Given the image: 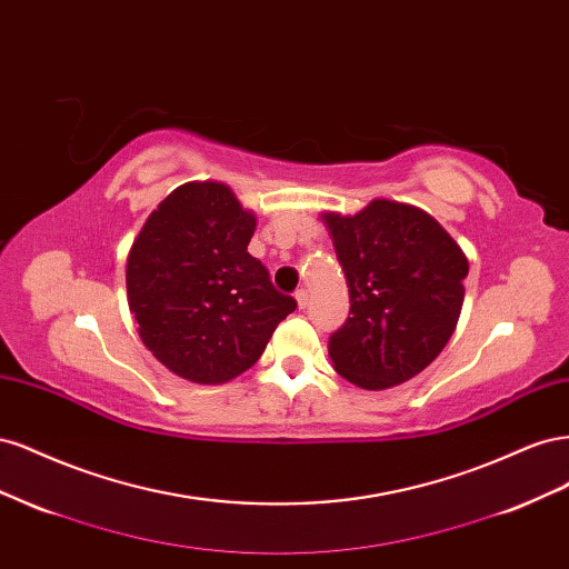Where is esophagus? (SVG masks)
<instances>
[{"label": "esophagus", "instance_id": "esophagus-1", "mask_svg": "<svg viewBox=\"0 0 569 569\" xmlns=\"http://www.w3.org/2000/svg\"><path fill=\"white\" fill-rule=\"evenodd\" d=\"M297 303H299V308H306V306H308V291H306V289H299V291H297Z\"/></svg>", "mask_w": 569, "mask_h": 569}]
</instances>
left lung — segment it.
Wrapping results in <instances>:
<instances>
[{
	"label": "left lung",
	"instance_id": "8db88e82",
	"mask_svg": "<svg viewBox=\"0 0 569 569\" xmlns=\"http://www.w3.org/2000/svg\"><path fill=\"white\" fill-rule=\"evenodd\" d=\"M325 222L351 299L327 343L335 370L372 391L410 380L456 330L468 258L432 216L399 201L375 199Z\"/></svg>",
	"mask_w": 569,
	"mask_h": 569
}]
</instances>
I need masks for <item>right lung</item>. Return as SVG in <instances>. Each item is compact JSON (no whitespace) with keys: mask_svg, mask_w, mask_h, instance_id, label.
Here are the masks:
<instances>
[{"mask_svg":"<svg viewBox=\"0 0 569 569\" xmlns=\"http://www.w3.org/2000/svg\"><path fill=\"white\" fill-rule=\"evenodd\" d=\"M256 230L230 187L189 182L149 216L128 256V303L144 347L199 385L251 368L297 301L247 247Z\"/></svg>","mask_w":569,"mask_h":569,"instance_id":"add662e5","label":"right lung"}]
</instances>
